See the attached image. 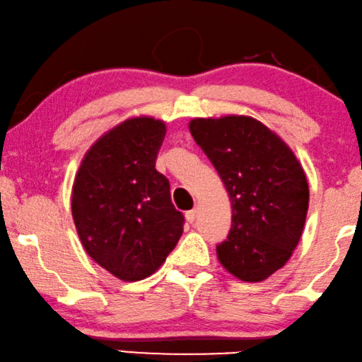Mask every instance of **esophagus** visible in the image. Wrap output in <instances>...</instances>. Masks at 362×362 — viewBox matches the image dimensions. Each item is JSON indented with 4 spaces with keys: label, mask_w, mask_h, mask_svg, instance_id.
<instances>
[{
    "label": "esophagus",
    "mask_w": 362,
    "mask_h": 362,
    "mask_svg": "<svg viewBox=\"0 0 362 362\" xmlns=\"http://www.w3.org/2000/svg\"><path fill=\"white\" fill-rule=\"evenodd\" d=\"M197 215H198V210H197V208H193V210L187 211V213H185V216H187V221H188V223H193V221L197 220Z\"/></svg>",
    "instance_id": "esophagus-1"
}]
</instances>
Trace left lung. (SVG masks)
Masks as SVG:
<instances>
[{
	"label": "left lung",
	"instance_id": "left-lung-1",
	"mask_svg": "<svg viewBox=\"0 0 362 362\" xmlns=\"http://www.w3.org/2000/svg\"><path fill=\"white\" fill-rule=\"evenodd\" d=\"M193 139L226 187L233 216L216 256L244 282H261L285 266L308 211L307 175L292 149L251 116L195 118Z\"/></svg>",
	"mask_w": 362,
	"mask_h": 362
}]
</instances>
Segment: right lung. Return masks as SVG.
I'll return each mask as SVG.
<instances>
[{"label": "right lung", "instance_id": "obj_1", "mask_svg": "<svg viewBox=\"0 0 362 362\" xmlns=\"http://www.w3.org/2000/svg\"><path fill=\"white\" fill-rule=\"evenodd\" d=\"M165 123L129 118L86 152L72 187V216L85 251L115 277L136 282L159 269L183 233L170 185L156 170Z\"/></svg>", "mask_w": 362, "mask_h": 362}]
</instances>
